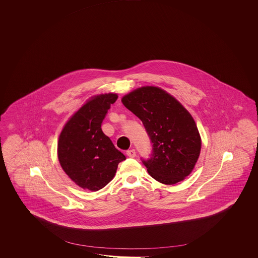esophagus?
Returning <instances> with one entry per match:
<instances>
[{
  "instance_id": "obj_1",
  "label": "esophagus",
  "mask_w": 258,
  "mask_h": 258,
  "mask_svg": "<svg viewBox=\"0 0 258 258\" xmlns=\"http://www.w3.org/2000/svg\"><path fill=\"white\" fill-rule=\"evenodd\" d=\"M126 155L129 158H135L137 156V152L135 149H129L126 151Z\"/></svg>"
}]
</instances>
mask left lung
Returning <instances> with one entry per match:
<instances>
[{
  "mask_svg": "<svg viewBox=\"0 0 258 258\" xmlns=\"http://www.w3.org/2000/svg\"><path fill=\"white\" fill-rule=\"evenodd\" d=\"M121 101L142 121L152 144L142 159L149 175L164 184H174L191 173L198 161L201 138L191 114L170 94L156 87H143Z\"/></svg>",
  "mask_w": 258,
  "mask_h": 258,
  "instance_id": "1",
  "label": "left lung"
}]
</instances>
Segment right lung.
I'll return each instance as SVG.
<instances>
[{
  "mask_svg": "<svg viewBox=\"0 0 258 258\" xmlns=\"http://www.w3.org/2000/svg\"><path fill=\"white\" fill-rule=\"evenodd\" d=\"M117 98L112 93L94 97L72 116L60 133V166L84 189L98 191L106 186L115 175L118 164L125 159L101 130L108 110Z\"/></svg>",
  "mask_w": 258,
  "mask_h": 258,
  "instance_id": "1",
  "label": "right lung"
}]
</instances>
